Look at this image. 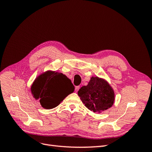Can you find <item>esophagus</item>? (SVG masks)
<instances>
[{
  "mask_svg": "<svg viewBox=\"0 0 152 152\" xmlns=\"http://www.w3.org/2000/svg\"><path fill=\"white\" fill-rule=\"evenodd\" d=\"M79 89H80V86H76L75 87V92H78V91L79 90Z\"/></svg>",
  "mask_w": 152,
  "mask_h": 152,
  "instance_id": "34e87169",
  "label": "esophagus"
}]
</instances>
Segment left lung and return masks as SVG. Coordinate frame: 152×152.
<instances>
[{"instance_id":"1","label":"left lung","mask_w":152,"mask_h":152,"mask_svg":"<svg viewBox=\"0 0 152 152\" xmlns=\"http://www.w3.org/2000/svg\"><path fill=\"white\" fill-rule=\"evenodd\" d=\"M78 95L86 108L97 113L111 108L115 101V93L111 86L98 77H92L88 84L78 91Z\"/></svg>"}]
</instances>
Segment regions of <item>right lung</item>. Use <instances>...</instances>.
Returning <instances> with one entry per match:
<instances>
[{"instance_id":"right-lung-1","label":"right lung","mask_w":152,"mask_h":152,"mask_svg":"<svg viewBox=\"0 0 152 152\" xmlns=\"http://www.w3.org/2000/svg\"><path fill=\"white\" fill-rule=\"evenodd\" d=\"M30 89L33 97L39 101L42 107L49 110L60 104L74 91L75 87L65 75L48 70L36 78Z\"/></svg>"}]
</instances>
